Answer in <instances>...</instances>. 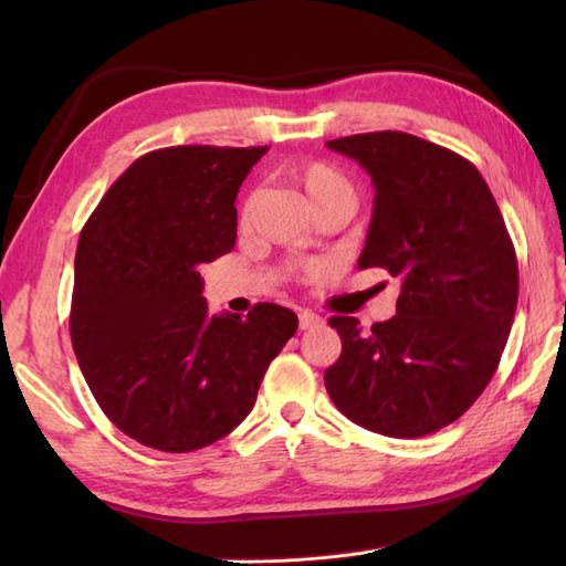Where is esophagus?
I'll return each mask as SVG.
<instances>
[{"instance_id": "obj_1", "label": "esophagus", "mask_w": 566, "mask_h": 566, "mask_svg": "<svg viewBox=\"0 0 566 566\" xmlns=\"http://www.w3.org/2000/svg\"><path fill=\"white\" fill-rule=\"evenodd\" d=\"M321 323H323V318L318 314H314V311H302V314H298V328L302 331L316 328V326H321Z\"/></svg>"}]
</instances>
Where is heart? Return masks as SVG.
<instances>
[{
    "label": "heart",
    "mask_w": 566,
    "mask_h": 566,
    "mask_svg": "<svg viewBox=\"0 0 566 566\" xmlns=\"http://www.w3.org/2000/svg\"><path fill=\"white\" fill-rule=\"evenodd\" d=\"M292 177H294V182L302 187V191L316 213L328 211V209H340V211L353 209V201H355L353 187L338 170H335L333 165L316 163V160L304 163V165L294 167ZM252 201L255 199L250 197L245 209H243V219H248L250 216Z\"/></svg>",
    "instance_id": "1"
}]
</instances>
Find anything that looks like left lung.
<instances>
[{"label": "left lung", "instance_id": "obj_1", "mask_svg": "<svg viewBox=\"0 0 566 566\" xmlns=\"http://www.w3.org/2000/svg\"><path fill=\"white\" fill-rule=\"evenodd\" d=\"M326 146L365 167L375 211L359 270L401 280L396 316L367 333L333 316L343 353L326 389L353 423L420 438L460 418L494 377L518 304V262L484 177L448 148L401 130Z\"/></svg>", "mask_w": 566, "mask_h": 566}]
</instances>
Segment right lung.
Listing matches in <instances>:
<instances>
[{
    "label": "right lung",
    "instance_id": "obj_1",
    "mask_svg": "<svg viewBox=\"0 0 566 566\" xmlns=\"http://www.w3.org/2000/svg\"><path fill=\"white\" fill-rule=\"evenodd\" d=\"M268 148L177 146L143 155L84 223L70 335L94 399L140 444L191 452L252 411L298 326L258 304L209 316L201 268L235 245L238 189Z\"/></svg>",
    "mask_w": 566,
    "mask_h": 566
}]
</instances>
